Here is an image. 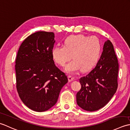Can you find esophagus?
<instances>
[{
	"label": "esophagus",
	"mask_w": 130,
	"mask_h": 130,
	"mask_svg": "<svg viewBox=\"0 0 130 130\" xmlns=\"http://www.w3.org/2000/svg\"><path fill=\"white\" fill-rule=\"evenodd\" d=\"M68 81H69V82L72 81L74 80V78L73 77H72V76H70V75H69V76H68Z\"/></svg>",
	"instance_id": "obj_1"
}]
</instances>
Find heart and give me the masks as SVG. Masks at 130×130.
Masks as SVG:
<instances>
[{"mask_svg": "<svg viewBox=\"0 0 130 130\" xmlns=\"http://www.w3.org/2000/svg\"><path fill=\"white\" fill-rule=\"evenodd\" d=\"M102 49L100 39L95 36L71 35L66 38L64 46H55L52 50L53 59L60 66H64L72 57L73 60L66 66V71L75 73L91 70L99 59Z\"/></svg>", "mask_w": 130, "mask_h": 130, "instance_id": "obj_1", "label": "heart"}]
</instances>
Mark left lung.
<instances>
[{
    "mask_svg": "<svg viewBox=\"0 0 130 130\" xmlns=\"http://www.w3.org/2000/svg\"><path fill=\"white\" fill-rule=\"evenodd\" d=\"M118 68L113 45L108 40L95 67L80 78L81 89L76 94L79 107L90 112L104 107L117 91Z\"/></svg>",
    "mask_w": 130,
    "mask_h": 130,
    "instance_id": "1",
    "label": "left lung"
}]
</instances>
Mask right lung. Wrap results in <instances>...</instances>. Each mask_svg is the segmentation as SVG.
Masks as SVG:
<instances>
[{"mask_svg": "<svg viewBox=\"0 0 130 130\" xmlns=\"http://www.w3.org/2000/svg\"><path fill=\"white\" fill-rule=\"evenodd\" d=\"M54 34L38 31L21 44L15 59L16 87L21 100L30 109L44 112L54 106L63 86L66 74L54 64L52 55Z\"/></svg>", "mask_w": 130, "mask_h": 130, "instance_id": "add662e5", "label": "right lung"}]
</instances>
